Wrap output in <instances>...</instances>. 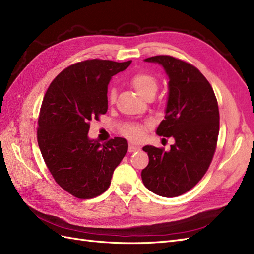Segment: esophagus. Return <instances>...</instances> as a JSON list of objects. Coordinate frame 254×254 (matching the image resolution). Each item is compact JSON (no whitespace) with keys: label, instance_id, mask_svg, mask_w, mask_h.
<instances>
[{"label":"esophagus","instance_id":"esophagus-1","mask_svg":"<svg viewBox=\"0 0 254 254\" xmlns=\"http://www.w3.org/2000/svg\"><path fill=\"white\" fill-rule=\"evenodd\" d=\"M140 149H141L140 146L130 144V145H129V148H128V151H129V152H135V151H139Z\"/></svg>","mask_w":254,"mask_h":254}]
</instances>
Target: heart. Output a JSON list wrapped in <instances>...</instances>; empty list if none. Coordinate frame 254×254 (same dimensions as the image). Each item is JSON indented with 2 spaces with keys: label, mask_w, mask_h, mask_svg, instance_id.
<instances>
[{
  "label": "heart",
  "mask_w": 254,
  "mask_h": 254,
  "mask_svg": "<svg viewBox=\"0 0 254 254\" xmlns=\"http://www.w3.org/2000/svg\"><path fill=\"white\" fill-rule=\"evenodd\" d=\"M131 84L132 87L136 90L137 93L143 97L151 93V92H155L156 93L157 88H158L156 78L147 73L135 74L131 78ZM108 97H109L110 103H114L115 97H117V91H115V89H111L109 91ZM123 133H124L126 136H128L129 139H132V140L141 139L144 134V127L142 125H135V124L128 125L124 128V130H123Z\"/></svg>",
  "instance_id": "b5f03b06"
}]
</instances>
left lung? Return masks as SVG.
Listing matches in <instances>:
<instances>
[{
    "label": "left lung",
    "mask_w": 254,
    "mask_h": 254,
    "mask_svg": "<svg viewBox=\"0 0 254 254\" xmlns=\"http://www.w3.org/2000/svg\"><path fill=\"white\" fill-rule=\"evenodd\" d=\"M146 63L162 65L168 77L165 118L156 133L173 136L171 150L146 145L149 163L142 171L144 186L162 197L187 193L209 168L219 132L217 99L200 71L172 56H155Z\"/></svg>",
    "instance_id": "left-lung-1"
}]
</instances>
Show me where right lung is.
<instances>
[{
  "instance_id": "obj_1",
  "label": "right lung",
  "mask_w": 254,
  "mask_h": 254,
  "mask_svg": "<svg viewBox=\"0 0 254 254\" xmlns=\"http://www.w3.org/2000/svg\"><path fill=\"white\" fill-rule=\"evenodd\" d=\"M92 59L66 67L52 81L38 120V145L59 186L80 199L94 198L109 188L111 177L128 150L123 137L101 144L88 132L90 122L108 110L112 76L130 65Z\"/></svg>"
}]
</instances>
